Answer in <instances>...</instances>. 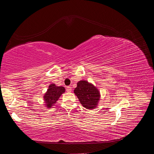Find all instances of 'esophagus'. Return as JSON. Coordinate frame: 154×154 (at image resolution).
Masks as SVG:
<instances>
[{
	"label": "esophagus",
	"mask_w": 154,
	"mask_h": 154,
	"mask_svg": "<svg viewBox=\"0 0 154 154\" xmlns=\"http://www.w3.org/2000/svg\"><path fill=\"white\" fill-rule=\"evenodd\" d=\"M66 91L68 92H71L72 91V87H67L66 88Z\"/></svg>",
	"instance_id": "esophagus-1"
}]
</instances>
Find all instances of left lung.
I'll return each mask as SVG.
<instances>
[{"label": "left lung", "mask_w": 154, "mask_h": 154, "mask_svg": "<svg viewBox=\"0 0 154 154\" xmlns=\"http://www.w3.org/2000/svg\"><path fill=\"white\" fill-rule=\"evenodd\" d=\"M74 92L85 109L92 110L97 106L101 94L99 90L92 83L87 80L79 81Z\"/></svg>", "instance_id": "obj_1"}]
</instances>
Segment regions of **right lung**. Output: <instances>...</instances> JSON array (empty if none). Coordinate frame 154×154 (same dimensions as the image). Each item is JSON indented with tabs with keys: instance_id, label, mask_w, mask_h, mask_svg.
Masks as SVG:
<instances>
[{
	"instance_id": "add662e5",
	"label": "right lung",
	"mask_w": 154,
	"mask_h": 154,
	"mask_svg": "<svg viewBox=\"0 0 154 154\" xmlns=\"http://www.w3.org/2000/svg\"><path fill=\"white\" fill-rule=\"evenodd\" d=\"M66 89L62 86H57L54 83H51L49 85L48 89L44 96L45 105L48 109H50L57 103L59 97L65 92Z\"/></svg>"
}]
</instances>
